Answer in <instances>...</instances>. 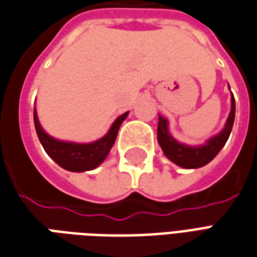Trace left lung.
<instances>
[{
    "instance_id": "left-lung-1",
    "label": "left lung",
    "mask_w": 257,
    "mask_h": 257,
    "mask_svg": "<svg viewBox=\"0 0 257 257\" xmlns=\"http://www.w3.org/2000/svg\"><path fill=\"white\" fill-rule=\"evenodd\" d=\"M235 117V99L234 95L231 96V112L228 114V119L225 121L224 128L214 136L206 143L199 147H190L176 141L169 133L167 120L159 114V123H158V143L161 145L163 154L167 158L184 169H198L207 165L212 161L216 155L219 154L221 148L224 147L227 140L230 137L232 124Z\"/></svg>"
}]
</instances>
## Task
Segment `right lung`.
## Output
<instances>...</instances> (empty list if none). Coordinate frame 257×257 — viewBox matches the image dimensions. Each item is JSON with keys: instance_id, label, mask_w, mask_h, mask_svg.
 Listing matches in <instances>:
<instances>
[{"instance_id": "add662e5", "label": "right lung", "mask_w": 257, "mask_h": 257, "mask_svg": "<svg viewBox=\"0 0 257 257\" xmlns=\"http://www.w3.org/2000/svg\"><path fill=\"white\" fill-rule=\"evenodd\" d=\"M128 112H125L114 120L109 132L101 140H96L90 144L65 143L55 140L43 130L37 117V112L34 109V125L37 132L38 140L54 161L69 172H87L99 166L108 156L109 151L113 147L117 132L123 120L127 117Z\"/></svg>"}]
</instances>
